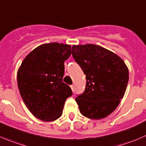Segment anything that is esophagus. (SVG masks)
<instances>
[{"label":"esophagus","mask_w":146,"mask_h":146,"mask_svg":"<svg viewBox=\"0 0 146 146\" xmlns=\"http://www.w3.org/2000/svg\"><path fill=\"white\" fill-rule=\"evenodd\" d=\"M71 89H72V92H74V85H71Z\"/></svg>","instance_id":"obj_1"}]
</instances>
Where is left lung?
<instances>
[{
    "instance_id": "8db88e82",
    "label": "left lung",
    "mask_w": 146,
    "mask_h": 146,
    "mask_svg": "<svg viewBox=\"0 0 146 146\" xmlns=\"http://www.w3.org/2000/svg\"><path fill=\"white\" fill-rule=\"evenodd\" d=\"M72 56L86 74L82 94L75 99L79 111L86 118L102 119L116 109L128 82V69L113 52L94 44L72 46Z\"/></svg>"
}]
</instances>
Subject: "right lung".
I'll use <instances>...</instances> for the list:
<instances>
[{"instance_id":"add662e5","label":"right lung","mask_w":146,"mask_h":146,"mask_svg":"<svg viewBox=\"0 0 146 146\" xmlns=\"http://www.w3.org/2000/svg\"><path fill=\"white\" fill-rule=\"evenodd\" d=\"M71 54L70 44H43L30 52L18 69L21 97L32 114L43 121L59 119L66 99L72 94L71 88L62 82L64 61Z\"/></svg>"}]
</instances>
